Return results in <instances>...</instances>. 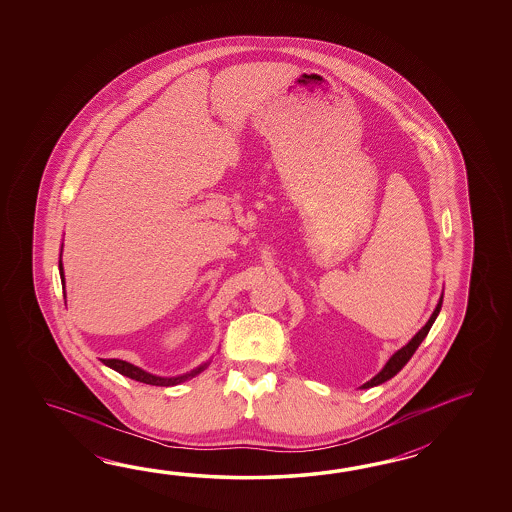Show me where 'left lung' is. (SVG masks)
<instances>
[{"label":"left lung","mask_w":512,"mask_h":512,"mask_svg":"<svg viewBox=\"0 0 512 512\" xmlns=\"http://www.w3.org/2000/svg\"><path fill=\"white\" fill-rule=\"evenodd\" d=\"M441 305H443V294H441V298H439V302L435 305L434 313L432 316L428 318V322H426L425 326L421 327L417 333H415L414 338L403 346V348L399 349V351H395L390 360L384 364V368H382L373 379H370L368 382H364L362 386H360V390H368V388H373V386H379L382 382L390 381L392 377H395L399 371L403 370L404 366H406V362L412 359V355L415 353V349L421 346V342L425 340L426 335H428V331H430V327L435 322V318L439 315V311H441Z\"/></svg>","instance_id":"1"}]
</instances>
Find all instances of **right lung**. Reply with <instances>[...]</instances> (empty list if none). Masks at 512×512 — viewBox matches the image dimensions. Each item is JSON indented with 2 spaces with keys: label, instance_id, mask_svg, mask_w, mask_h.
<instances>
[{
  "label": "right lung",
  "instance_id": "1",
  "mask_svg": "<svg viewBox=\"0 0 512 512\" xmlns=\"http://www.w3.org/2000/svg\"><path fill=\"white\" fill-rule=\"evenodd\" d=\"M64 247V243H62ZM58 269H60V280H62V287H66V280H64V265H62V251H60V261H58ZM102 364H106L111 370L117 371L124 377H130L133 381L144 382V384H152V386H175V384H181V382L188 381V379H194L196 375H199L201 371L207 368L210 364V360L203 362L201 366H197L192 371H186L183 375H177V377H159V375H153L148 371L142 370L139 366H133L131 362L119 359H100Z\"/></svg>",
  "mask_w": 512,
  "mask_h": 512
}]
</instances>
